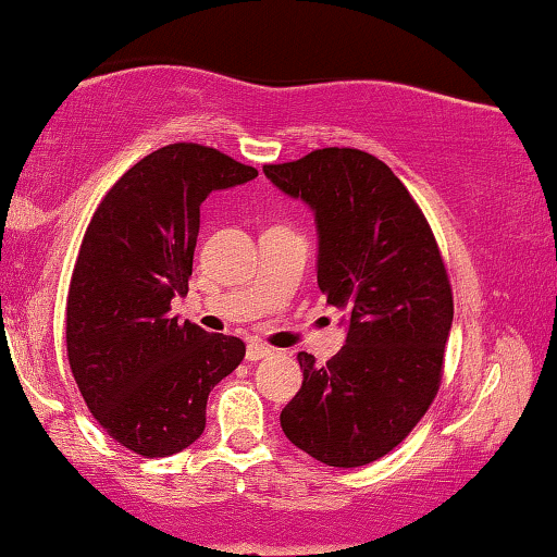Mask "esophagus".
Here are the masks:
<instances>
[{
    "label": "esophagus",
    "mask_w": 557,
    "mask_h": 557,
    "mask_svg": "<svg viewBox=\"0 0 557 557\" xmlns=\"http://www.w3.org/2000/svg\"><path fill=\"white\" fill-rule=\"evenodd\" d=\"M265 357H271L269 346L259 344V342L248 344V349H246V359H248V361H261V359H265Z\"/></svg>",
    "instance_id": "1"
}]
</instances>
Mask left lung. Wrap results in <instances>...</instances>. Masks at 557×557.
<instances>
[{"label": "left lung", "mask_w": 557, "mask_h": 557, "mask_svg": "<svg viewBox=\"0 0 557 557\" xmlns=\"http://www.w3.org/2000/svg\"><path fill=\"white\" fill-rule=\"evenodd\" d=\"M265 178L317 213L319 288L349 319L344 349L317 364L281 430L329 467L389 455L437 397L453 329V286L422 208L392 168L357 148L263 165Z\"/></svg>", "instance_id": "obj_1"}]
</instances>
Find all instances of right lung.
Here are the masks:
<instances>
[{"instance_id": "right-lung-1", "label": "right lung", "mask_w": 557, "mask_h": 557, "mask_svg": "<svg viewBox=\"0 0 557 557\" xmlns=\"http://www.w3.org/2000/svg\"><path fill=\"white\" fill-rule=\"evenodd\" d=\"M256 175L208 145H165L104 193L87 225L67 292V359L87 409L135 455L190 447L208 394L246 357L238 336L168 311L188 294L200 203Z\"/></svg>"}]
</instances>
